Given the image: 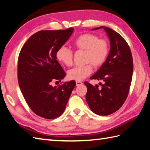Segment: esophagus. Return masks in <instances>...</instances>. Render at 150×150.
Wrapping results in <instances>:
<instances>
[{
  "label": "esophagus",
  "mask_w": 150,
  "mask_h": 150,
  "mask_svg": "<svg viewBox=\"0 0 150 150\" xmlns=\"http://www.w3.org/2000/svg\"><path fill=\"white\" fill-rule=\"evenodd\" d=\"M83 82H81V81H76V85L77 86H79L81 85V84H83Z\"/></svg>",
  "instance_id": "obj_1"
}]
</instances>
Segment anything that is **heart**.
<instances>
[{"label":"heart","mask_w":150,"mask_h":150,"mask_svg":"<svg viewBox=\"0 0 150 150\" xmlns=\"http://www.w3.org/2000/svg\"><path fill=\"white\" fill-rule=\"evenodd\" d=\"M73 47L78 50H84V62L86 64L77 66L70 69L67 77L71 80L81 81L91 74L92 65L98 67L103 64L108 56L109 45L107 40L98 39L96 35L85 33L81 35L73 40ZM56 58L66 66L73 64V51L64 46L59 47L56 54Z\"/></svg>","instance_id":"b5f03b06"}]
</instances>
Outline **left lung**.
<instances>
[{
	"instance_id": "1",
	"label": "left lung",
	"mask_w": 150,
	"mask_h": 150,
	"mask_svg": "<svg viewBox=\"0 0 150 150\" xmlns=\"http://www.w3.org/2000/svg\"><path fill=\"white\" fill-rule=\"evenodd\" d=\"M103 28L110 40V51L104 63L90 78L102 80L103 84L93 86L84 82L87 87L86 100L90 109L100 115L115 112L126 100L131 84L133 60L129 46L121 35L110 28Z\"/></svg>"
}]
</instances>
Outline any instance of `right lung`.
I'll list each match as a JSON object with an SVG mask.
<instances>
[{"mask_svg":"<svg viewBox=\"0 0 150 150\" xmlns=\"http://www.w3.org/2000/svg\"><path fill=\"white\" fill-rule=\"evenodd\" d=\"M73 30L71 28L38 31L21 49L18 57L19 86L30 109L41 117L52 119L60 116L76 85L75 81L58 86L50 84L52 81L60 82L66 76L56 54Z\"/></svg>","mask_w":150,"mask_h":150,"instance_id":"1","label":"right lung"}]
</instances>
